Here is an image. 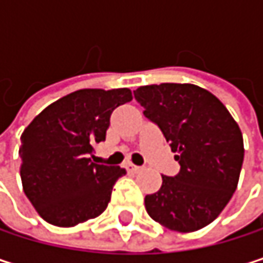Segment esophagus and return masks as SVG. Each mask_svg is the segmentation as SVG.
Segmentation results:
<instances>
[{
    "label": "esophagus",
    "instance_id": "1",
    "mask_svg": "<svg viewBox=\"0 0 263 263\" xmlns=\"http://www.w3.org/2000/svg\"><path fill=\"white\" fill-rule=\"evenodd\" d=\"M126 171H129V172H134V174H137V172H140L143 167H140V166H135V164H132V163H128L126 166Z\"/></svg>",
    "mask_w": 263,
    "mask_h": 263
}]
</instances>
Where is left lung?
Returning a JSON list of instances; mask_svg holds the SVG:
<instances>
[{
  "label": "left lung",
  "instance_id": "obj_1",
  "mask_svg": "<svg viewBox=\"0 0 263 263\" xmlns=\"http://www.w3.org/2000/svg\"><path fill=\"white\" fill-rule=\"evenodd\" d=\"M171 143L180 172L161 175L158 192L146 195L149 216L175 232H195L213 222L232 199L243 161V140L222 102L192 83L146 85L134 91Z\"/></svg>",
  "mask_w": 263,
  "mask_h": 263
}]
</instances>
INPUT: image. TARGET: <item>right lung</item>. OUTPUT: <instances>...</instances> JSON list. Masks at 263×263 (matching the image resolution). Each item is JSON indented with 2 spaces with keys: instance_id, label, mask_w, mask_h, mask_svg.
I'll return each instance as SVG.
<instances>
[{
  "instance_id": "1",
  "label": "right lung",
  "mask_w": 263,
  "mask_h": 263,
  "mask_svg": "<svg viewBox=\"0 0 263 263\" xmlns=\"http://www.w3.org/2000/svg\"><path fill=\"white\" fill-rule=\"evenodd\" d=\"M132 100L131 89L74 91L47 106L21 135V181L48 224L74 227L103 213L120 166L92 163L94 144L105 141L112 111Z\"/></svg>"
}]
</instances>
